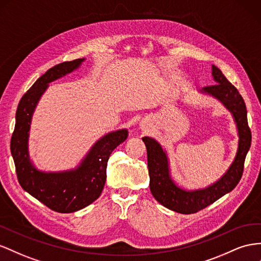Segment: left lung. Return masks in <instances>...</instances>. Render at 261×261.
Segmentation results:
<instances>
[{
    "mask_svg": "<svg viewBox=\"0 0 261 261\" xmlns=\"http://www.w3.org/2000/svg\"><path fill=\"white\" fill-rule=\"evenodd\" d=\"M212 74L216 84L203 88L201 92L220 100L233 114L238 129V149L228 170L214 185L205 189L186 191L175 186L169 173V163L166 151L156 140L144 137L147 148L148 171L150 191L160 204L181 214H193L211 205L223 195L230 192L242 179L245 158L251 145V132L247 121V110L244 98L220 69L212 66Z\"/></svg>",
    "mask_w": 261,
    "mask_h": 261,
    "instance_id": "8db88e82",
    "label": "left lung"
}]
</instances>
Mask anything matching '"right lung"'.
<instances>
[{"mask_svg":"<svg viewBox=\"0 0 261 261\" xmlns=\"http://www.w3.org/2000/svg\"><path fill=\"white\" fill-rule=\"evenodd\" d=\"M82 59L65 61L47 70L20 98L15 128L11 138V152L20 187L26 192L58 213H72L90 205L101 195L107 180V166L115 148L125 142L128 132L109 133L91 148L74 170L43 172L37 170L28 156V132L32 115L48 84L78 69Z\"/></svg>","mask_w":261,"mask_h":261,"instance_id":"right-lung-1","label":"right lung"}]
</instances>
